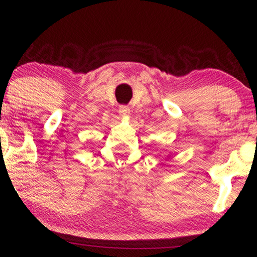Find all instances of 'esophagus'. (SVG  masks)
Segmentation results:
<instances>
[{"instance_id":"1","label":"esophagus","mask_w":257,"mask_h":257,"mask_svg":"<svg viewBox=\"0 0 257 257\" xmlns=\"http://www.w3.org/2000/svg\"><path fill=\"white\" fill-rule=\"evenodd\" d=\"M118 112L120 116H128L129 112H131V108H129L126 105H120Z\"/></svg>"}]
</instances>
